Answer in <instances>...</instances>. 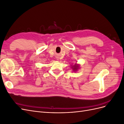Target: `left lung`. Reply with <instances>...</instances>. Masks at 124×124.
<instances>
[{
	"label": "left lung",
	"mask_w": 124,
	"mask_h": 124,
	"mask_svg": "<svg viewBox=\"0 0 124 124\" xmlns=\"http://www.w3.org/2000/svg\"><path fill=\"white\" fill-rule=\"evenodd\" d=\"M73 67H74L73 68V70H76L77 69H78V66H73Z\"/></svg>",
	"instance_id": "obj_1"
}]
</instances>
